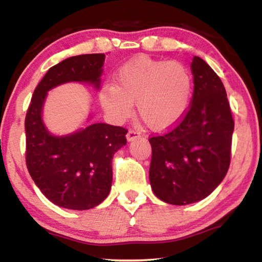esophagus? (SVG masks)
Here are the masks:
<instances>
[{"instance_id":"34e87169","label":"esophagus","mask_w":262,"mask_h":262,"mask_svg":"<svg viewBox=\"0 0 262 262\" xmlns=\"http://www.w3.org/2000/svg\"><path fill=\"white\" fill-rule=\"evenodd\" d=\"M127 141L128 142H132V141H134V140H136V139H139L140 137V133L139 132H136V130H128V133H127Z\"/></svg>"}]
</instances>
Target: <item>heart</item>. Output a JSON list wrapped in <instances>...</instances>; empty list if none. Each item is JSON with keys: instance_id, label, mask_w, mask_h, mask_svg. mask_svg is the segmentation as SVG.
Wrapping results in <instances>:
<instances>
[{"instance_id": "obj_1", "label": "heart", "mask_w": 262, "mask_h": 262, "mask_svg": "<svg viewBox=\"0 0 262 262\" xmlns=\"http://www.w3.org/2000/svg\"><path fill=\"white\" fill-rule=\"evenodd\" d=\"M114 85L99 92L106 114L115 122L129 118L133 104L150 129L165 130L177 125L188 110L192 77L179 62L140 56L118 70Z\"/></svg>"}]
</instances>
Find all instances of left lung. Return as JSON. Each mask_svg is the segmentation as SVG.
Returning a JSON list of instances; mask_svg holds the SVG:
<instances>
[{
  "mask_svg": "<svg viewBox=\"0 0 262 262\" xmlns=\"http://www.w3.org/2000/svg\"><path fill=\"white\" fill-rule=\"evenodd\" d=\"M194 91L183 120L162 136L150 137L149 180L166 203L185 206L214 192L227 176L234 122L221 78L201 57L190 63Z\"/></svg>",
  "mask_w": 262,
  "mask_h": 262,
  "instance_id": "8db88e82",
  "label": "left lung"
}]
</instances>
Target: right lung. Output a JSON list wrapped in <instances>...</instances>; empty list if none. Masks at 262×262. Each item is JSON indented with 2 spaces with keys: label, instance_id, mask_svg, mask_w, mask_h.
Segmentation results:
<instances>
[{
  "label": "right lung",
  "instance_id": "obj_1",
  "mask_svg": "<svg viewBox=\"0 0 262 262\" xmlns=\"http://www.w3.org/2000/svg\"><path fill=\"white\" fill-rule=\"evenodd\" d=\"M104 54L68 57L53 66L35 88L25 118L26 166L48 200L66 209L88 210L103 202L112 186V159L127 143V129L97 122L54 135L42 120L47 92L69 82L98 90ZM92 114L88 117V122Z\"/></svg>",
  "mask_w": 262,
  "mask_h": 262
}]
</instances>
